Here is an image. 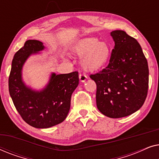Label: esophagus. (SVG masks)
I'll list each match as a JSON object with an SVG mask.
<instances>
[{
    "label": "esophagus",
    "instance_id": "34e87169",
    "mask_svg": "<svg viewBox=\"0 0 159 159\" xmlns=\"http://www.w3.org/2000/svg\"><path fill=\"white\" fill-rule=\"evenodd\" d=\"M79 78H80V82H84L87 79H88V77H87V76L84 75V74H80Z\"/></svg>",
    "mask_w": 159,
    "mask_h": 159
}]
</instances>
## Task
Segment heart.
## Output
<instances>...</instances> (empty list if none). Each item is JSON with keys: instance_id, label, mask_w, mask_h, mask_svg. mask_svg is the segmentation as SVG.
Returning a JSON list of instances; mask_svg holds the SVG:
<instances>
[{"instance_id": "heart-1", "label": "heart", "mask_w": 159, "mask_h": 159, "mask_svg": "<svg viewBox=\"0 0 159 159\" xmlns=\"http://www.w3.org/2000/svg\"><path fill=\"white\" fill-rule=\"evenodd\" d=\"M72 52L82 56L81 65L84 69L95 71L105 66L109 60L111 48L106 42H99L96 38H86L78 40L72 47Z\"/></svg>"}]
</instances>
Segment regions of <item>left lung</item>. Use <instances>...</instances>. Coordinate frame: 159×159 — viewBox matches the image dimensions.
<instances>
[{"mask_svg": "<svg viewBox=\"0 0 159 159\" xmlns=\"http://www.w3.org/2000/svg\"><path fill=\"white\" fill-rule=\"evenodd\" d=\"M115 42L108 66L90 75L97 86L96 104L110 118L129 116L140 109L148 90V61L140 45L122 30L111 32Z\"/></svg>", "mask_w": 159, "mask_h": 159, "instance_id": "obj_1", "label": "left lung"}]
</instances>
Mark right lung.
<instances>
[{"label": "right lung", "mask_w": 159, "mask_h": 159, "mask_svg": "<svg viewBox=\"0 0 159 159\" xmlns=\"http://www.w3.org/2000/svg\"><path fill=\"white\" fill-rule=\"evenodd\" d=\"M44 48L39 40H29L15 53L8 77V90L15 108L32 127L48 128L61 123L70 109L71 96L79 84L78 71L52 74L46 88L35 92L21 80V69L27 58Z\"/></svg>", "instance_id": "obj_1"}]
</instances>
